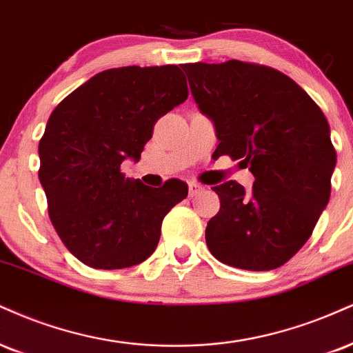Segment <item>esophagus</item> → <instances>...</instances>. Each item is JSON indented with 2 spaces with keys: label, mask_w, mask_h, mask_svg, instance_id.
Masks as SVG:
<instances>
[{
  "label": "esophagus",
  "mask_w": 353,
  "mask_h": 353,
  "mask_svg": "<svg viewBox=\"0 0 353 353\" xmlns=\"http://www.w3.org/2000/svg\"><path fill=\"white\" fill-rule=\"evenodd\" d=\"M203 192V185L197 184V182H189V195L190 197H197L199 194Z\"/></svg>",
  "instance_id": "1"
}]
</instances>
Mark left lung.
<instances>
[{
    "instance_id": "1",
    "label": "left lung",
    "mask_w": 353,
    "mask_h": 353,
    "mask_svg": "<svg viewBox=\"0 0 353 353\" xmlns=\"http://www.w3.org/2000/svg\"><path fill=\"white\" fill-rule=\"evenodd\" d=\"M190 92L215 126V154L254 176L214 185L220 210L205 228L210 253L228 266L270 271L303 248L329 203L337 154L322 110L271 67L228 61L184 63Z\"/></svg>"
}]
</instances>
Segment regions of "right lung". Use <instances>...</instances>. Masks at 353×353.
Segmentation results:
<instances>
[{
  "instance_id": "right-lung-1",
  "label": "right lung",
  "mask_w": 353,
  "mask_h": 353,
  "mask_svg": "<svg viewBox=\"0 0 353 353\" xmlns=\"http://www.w3.org/2000/svg\"><path fill=\"white\" fill-rule=\"evenodd\" d=\"M177 65L108 69L93 75L50 113L39 141V181L62 243L83 265L121 270L150 258L161 223L188 184L150 188L125 177L156 121L188 99Z\"/></svg>"
}]
</instances>
